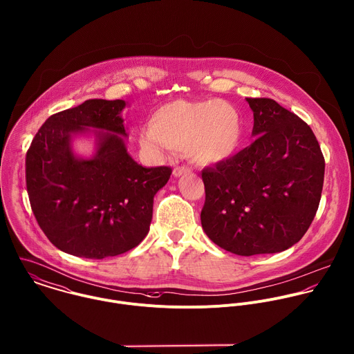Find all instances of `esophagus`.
Listing matches in <instances>:
<instances>
[{
	"label": "esophagus",
	"mask_w": 354,
	"mask_h": 354,
	"mask_svg": "<svg viewBox=\"0 0 354 354\" xmlns=\"http://www.w3.org/2000/svg\"><path fill=\"white\" fill-rule=\"evenodd\" d=\"M192 172V168H189V167H176L175 169H174V176H182V175H186V174H190Z\"/></svg>",
	"instance_id": "1"
}]
</instances>
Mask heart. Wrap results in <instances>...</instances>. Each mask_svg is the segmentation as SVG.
I'll return each mask as SVG.
<instances>
[{"mask_svg":"<svg viewBox=\"0 0 354 354\" xmlns=\"http://www.w3.org/2000/svg\"><path fill=\"white\" fill-rule=\"evenodd\" d=\"M243 136L241 113L232 105L212 101H172L157 108L141 134V146L158 150H185L203 165L228 160Z\"/></svg>","mask_w":354,"mask_h":354,"instance_id":"heart-1","label":"heart"}]
</instances>
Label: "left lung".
<instances>
[{"instance_id":"1","label":"left lung","mask_w":354,"mask_h":354,"mask_svg":"<svg viewBox=\"0 0 354 354\" xmlns=\"http://www.w3.org/2000/svg\"><path fill=\"white\" fill-rule=\"evenodd\" d=\"M256 137L203 171L201 224L217 246L239 256L278 253L308 231L317 212L324 157L310 127L271 98H246Z\"/></svg>"}]
</instances>
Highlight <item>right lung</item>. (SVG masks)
Instances as JSON below:
<instances>
[{"instance_id": "1", "label": "right lung", "mask_w": 354, "mask_h": 354, "mask_svg": "<svg viewBox=\"0 0 354 354\" xmlns=\"http://www.w3.org/2000/svg\"><path fill=\"white\" fill-rule=\"evenodd\" d=\"M123 100H87L52 115L26 156V183L34 216L60 250L84 259H105L138 246L149 232L153 198L165 186L171 167L145 168L127 151L120 116ZM96 132L91 159L71 151V137Z\"/></svg>"}]
</instances>
